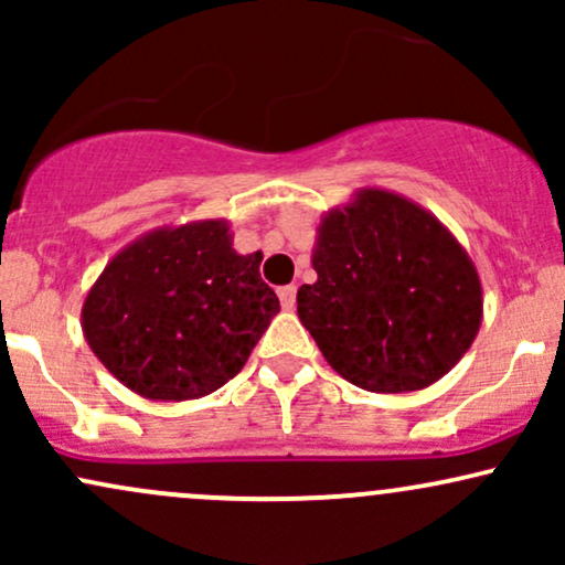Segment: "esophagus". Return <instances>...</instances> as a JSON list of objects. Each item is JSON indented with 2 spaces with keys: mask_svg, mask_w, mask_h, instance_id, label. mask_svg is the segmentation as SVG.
I'll return each instance as SVG.
<instances>
[{
  "mask_svg": "<svg viewBox=\"0 0 565 565\" xmlns=\"http://www.w3.org/2000/svg\"><path fill=\"white\" fill-rule=\"evenodd\" d=\"M278 300H281L284 310H291L297 302V287H281L278 289Z\"/></svg>",
  "mask_w": 565,
  "mask_h": 565,
  "instance_id": "obj_1",
  "label": "esophagus"
}]
</instances>
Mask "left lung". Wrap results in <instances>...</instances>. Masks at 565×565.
Masks as SVG:
<instances>
[{
    "label": "left lung",
    "instance_id": "8db88e82",
    "mask_svg": "<svg viewBox=\"0 0 565 565\" xmlns=\"http://www.w3.org/2000/svg\"><path fill=\"white\" fill-rule=\"evenodd\" d=\"M316 284L297 316L340 377L412 393L449 374L483 321L476 263L440 220L385 188H361L321 215Z\"/></svg>",
    "mask_w": 565,
    "mask_h": 565
}]
</instances>
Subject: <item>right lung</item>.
Returning a JSON list of instances; mask_svg holds the SVG:
<instances>
[{
	"instance_id": "1",
	"label": "right lung",
	"mask_w": 565,
	"mask_h": 565,
	"mask_svg": "<svg viewBox=\"0 0 565 565\" xmlns=\"http://www.w3.org/2000/svg\"><path fill=\"white\" fill-rule=\"evenodd\" d=\"M260 252L233 249L228 220L142 233L108 260L82 305L103 366L148 401H193L242 372L274 316Z\"/></svg>"
}]
</instances>
